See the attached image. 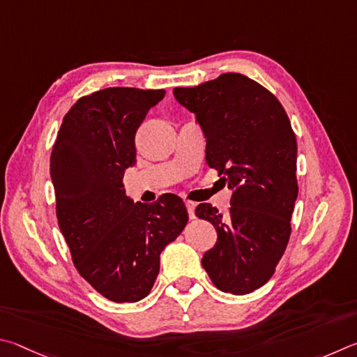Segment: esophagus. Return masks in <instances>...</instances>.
<instances>
[{"label":"esophagus","mask_w":357,"mask_h":357,"mask_svg":"<svg viewBox=\"0 0 357 357\" xmlns=\"http://www.w3.org/2000/svg\"><path fill=\"white\" fill-rule=\"evenodd\" d=\"M185 205H186V210H188V215L192 220V218H196L195 215V208H196V204L191 202V201H185Z\"/></svg>","instance_id":"obj_1"}]
</instances>
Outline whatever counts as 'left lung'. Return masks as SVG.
<instances>
[{
	"label": "left lung",
	"instance_id": "8db88e82",
	"mask_svg": "<svg viewBox=\"0 0 357 357\" xmlns=\"http://www.w3.org/2000/svg\"><path fill=\"white\" fill-rule=\"evenodd\" d=\"M174 97L196 114L207 165L234 190L226 218L210 204L196 207L218 234L202 266L216 289L246 295L271 279L289 245L298 197L295 131L279 100L241 73L175 87Z\"/></svg>",
	"mask_w": 357,
	"mask_h": 357
}]
</instances>
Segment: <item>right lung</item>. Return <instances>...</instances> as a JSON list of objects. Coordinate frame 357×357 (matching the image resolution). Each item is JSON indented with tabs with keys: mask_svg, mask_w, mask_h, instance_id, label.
I'll use <instances>...</instances> for the list:
<instances>
[{
	"mask_svg": "<svg viewBox=\"0 0 357 357\" xmlns=\"http://www.w3.org/2000/svg\"><path fill=\"white\" fill-rule=\"evenodd\" d=\"M165 93L108 87L81 97L64 116L50 158L56 216L73 265L114 303L149 295L161 251L188 222L178 196L135 204L122 183L136 162V131Z\"/></svg>",
	"mask_w": 357,
	"mask_h": 357,
	"instance_id": "obj_1",
	"label": "right lung"
}]
</instances>
